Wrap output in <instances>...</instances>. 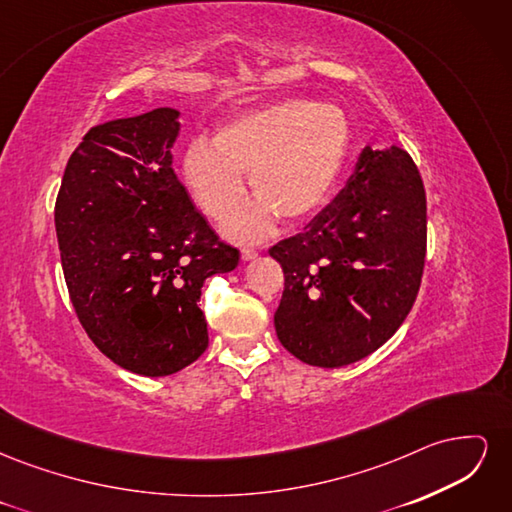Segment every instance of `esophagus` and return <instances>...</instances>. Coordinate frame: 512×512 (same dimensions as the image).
I'll use <instances>...</instances> for the list:
<instances>
[{"label":"esophagus","instance_id":"esophagus-1","mask_svg":"<svg viewBox=\"0 0 512 512\" xmlns=\"http://www.w3.org/2000/svg\"><path fill=\"white\" fill-rule=\"evenodd\" d=\"M258 256V252L254 250V247H243L241 250V258L247 262V260H254Z\"/></svg>","mask_w":512,"mask_h":512}]
</instances>
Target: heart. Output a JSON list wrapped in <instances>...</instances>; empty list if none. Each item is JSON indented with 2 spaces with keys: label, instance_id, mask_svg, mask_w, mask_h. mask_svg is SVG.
I'll use <instances>...</instances> for the list:
<instances>
[{
  "label": "heart",
  "instance_id": "1",
  "mask_svg": "<svg viewBox=\"0 0 512 512\" xmlns=\"http://www.w3.org/2000/svg\"><path fill=\"white\" fill-rule=\"evenodd\" d=\"M352 130L342 108L307 98L247 108L215 130L213 143L194 138L183 153V179L207 215L222 220L239 203L247 173L254 200L224 224L232 239L265 237L277 215L299 224L335 190L350 153Z\"/></svg>",
  "mask_w": 512,
  "mask_h": 512
}]
</instances>
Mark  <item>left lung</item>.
Listing matches in <instances>:
<instances>
[{
    "label": "left lung",
    "instance_id": "8db88e82",
    "mask_svg": "<svg viewBox=\"0 0 512 512\" xmlns=\"http://www.w3.org/2000/svg\"><path fill=\"white\" fill-rule=\"evenodd\" d=\"M425 252L427 198L416 164L395 145L365 147L346 188L269 250L284 269L277 339L307 365L365 359L410 314Z\"/></svg>",
    "mask_w": 512,
    "mask_h": 512
}]
</instances>
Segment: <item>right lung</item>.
Wrapping results in <instances>:
<instances>
[{
    "label": "right lung",
    "instance_id": "obj_1",
    "mask_svg": "<svg viewBox=\"0 0 512 512\" xmlns=\"http://www.w3.org/2000/svg\"><path fill=\"white\" fill-rule=\"evenodd\" d=\"M179 111L91 128L55 203L74 312L102 354L134 374H177L209 346L200 288L239 265L173 170Z\"/></svg>",
    "mask_w": 512,
    "mask_h": 512
}]
</instances>
